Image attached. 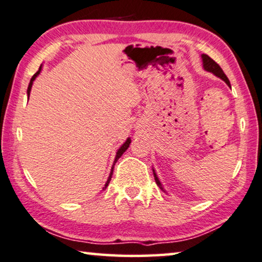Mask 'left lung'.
Segmentation results:
<instances>
[{
    "label": "left lung",
    "instance_id": "left-lung-1",
    "mask_svg": "<svg viewBox=\"0 0 262 262\" xmlns=\"http://www.w3.org/2000/svg\"><path fill=\"white\" fill-rule=\"evenodd\" d=\"M202 60H203V67H204V70L209 71V72H211V73H214V74L216 75V77L221 78L222 80L225 81L226 84L230 87L229 79L227 78V75H226L225 73H223L222 68L219 66V63H217V62H215L214 60L211 59L210 56H208L207 54H202ZM154 176H155V181H156L157 185H158V187L161 188L162 190H163V188H162V184H161V182H159L158 177H157V175H156V172H155V170H154Z\"/></svg>",
    "mask_w": 262,
    "mask_h": 262
}]
</instances>
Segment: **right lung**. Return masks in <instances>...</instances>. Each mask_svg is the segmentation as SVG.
Segmentation results:
<instances>
[{"label":"right lung","instance_id":"right-lung-1","mask_svg":"<svg viewBox=\"0 0 262 262\" xmlns=\"http://www.w3.org/2000/svg\"><path fill=\"white\" fill-rule=\"evenodd\" d=\"M40 71H41V66H40V68H39V71L36 72L35 74L33 75L32 77V79H30V82H29V85H28V90H27V92H28V98H29V93H30V90H32V85H33V81L35 80V78L37 77V74L40 73ZM130 143H131V139L130 138H127V140L126 142H125L122 146H120V149L118 150V152H117V156H116V159H115V164H116V162L118 161V159L122 157V155L125 152V151L127 150V147L130 146ZM113 164V165H115ZM112 173H113V166H112V170H111V173H110V176H108V180H107V182H106V184H105V187H104V189H106V187H107L108 185V183H110V181H111V178H112Z\"/></svg>","mask_w":262,"mask_h":262}]
</instances>
